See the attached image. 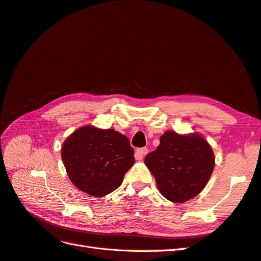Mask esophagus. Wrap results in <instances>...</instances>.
I'll use <instances>...</instances> for the list:
<instances>
[{"label":"esophagus","instance_id":"34e87169","mask_svg":"<svg viewBox=\"0 0 261 261\" xmlns=\"http://www.w3.org/2000/svg\"><path fill=\"white\" fill-rule=\"evenodd\" d=\"M148 152V149L146 148V147H143V148H138V149H136V151H135V158L137 161H142L143 158H144V156L147 154Z\"/></svg>","mask_w":261,"mask_h":261}]
</instances>
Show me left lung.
<instances>
[{
  "instance_id": "obj_1",
  "label": "left lung",
  "mask_w": 261,
  "mask_h": 261,
  "mask_svg": "<svg viewBox=\"0 0 261 261\" xmlns=\"http://www.w3.org/2000/svg\"><path fill=\"white\" fill-rule=\"evenodd\" d=\"M160 146L145 158L165 198L181 204L205 188L215 166L211 145L200 134L165 132Z\"/></svg>"
}]
</instances>
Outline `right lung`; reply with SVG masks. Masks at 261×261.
<instances>
[{
  "mask_svg": "<svg viewBox=\"0 0 261 261\" xmlns=\"http://www.w3.org/2000/svg\"><path fill=\"white\" fill-rule=\"evenodd\" d=\"M61 155L71 181L94 197L106 196L118 188L135 163L134 149L125 135L91 125L69 135Z\"/></svg>",
  "mask_w": 261,
  "mask_h": 261,
  "instance_id": "add662e5",
  "label": "right lung"
}]
</instances>
